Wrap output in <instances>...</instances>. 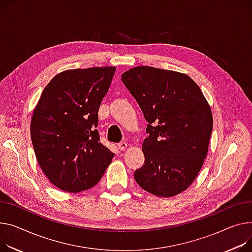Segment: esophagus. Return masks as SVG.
<instances>
[{
    "label": "esophagus",
    "instance_id": "esophagus-1",
    "mask_svg": "<svg viewBox=\"0 0 252 252\" xmlns=\"http://www.w3.org/2000/svg\"><path fill=\"white\" fill-rule=\"evenodd\" d=\"M117 147H119V149H120L121 151H124V150H126V149L127 144H126V142H121L119 145H117Z\"/></svg>",
    "mask_w": 252,
    "mask_h": 252
}]
</instances>
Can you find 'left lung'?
<instances>
[{"label":"left lung","instance_id":"left-lung-1","mask_svg":"<svg viewBox=\"0 0 252 252\" xmlns=\"http://www.w3.org/2000/svg\"><path fill=\"white\" fill-rule=\"evenodd\" d=\"M148 126L145 163L135 179L146 191L170 197L186 190L208 154L213 115L202 90L188 75L136 66L122 75Z\"/></svg>","mask_w":252,"mask_h":252}]
</instances>
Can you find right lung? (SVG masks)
Listing matches in <instances>:
<instances>
[{
    "label": "right lung",
    "instance_id": "obj_1",
    "mask_svg": "<svg viewBox=\"0 0 252 252\" xmlns=\"http://www.w3.org/2000/svg\"><path fill=\"white\" fill-rule=\"evenodd\" d=\"M114 66L55 76L33 111L31 141L39 166L58 189L80 192L99 182L114 154L100 143L98 110Z\"/></svg>",
    "mask_w": 252,
    "mask_h": 252
}]
</instances>
